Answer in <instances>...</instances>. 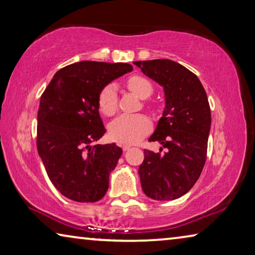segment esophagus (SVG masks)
<instances>
[{
	"instance_id": "esophagus-1",
	"label": "esophagus",
	"mask_w": 255,
	"mask_h": 255,
	"mask_svg": "<svg viewBox=\"0 0 255 255\" xmlns=\"http://www.w3.org/2000/svg\"><path fill=\"white\" fill-rule=\"evenodd\" d=\"M129 148H130V146H129V145H123V150H124V152H126V150H128Z\"/></svg>"
}]
</instances>
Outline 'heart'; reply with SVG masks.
<instances>
[{
    "label": "heart",
    "instance_id": "heart-1",
    "mask_svg": "<svg viewBox=\"0 0 255 255\" xmlns=\"http://www.w3.org/2000/svg\"><path fill=\"white\" fill-rule=\"evenodd\" d=\"M129 91L143 99L144 107L148 110L154 109V103L147 98L154 92L153 83L149 79L133 74L125 81ZM98 107L103 115L114 116L118 110V97L114 85H106L98 96ZM152 129V123L145 115H123L115 119L109 126V135L112 139L120 144H133L147 135Z\"/></svg>",
    "mask_w": 255,
    "mask_h": 255
}]
</instances>
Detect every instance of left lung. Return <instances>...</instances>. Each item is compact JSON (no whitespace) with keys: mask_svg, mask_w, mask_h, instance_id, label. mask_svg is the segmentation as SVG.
<instances>
[{"mask_svg":"<svg viewBox=\"0 0 255 255\" xmlns=\"http://www.w3.org/2000/svg\"><path fill=\"white\" fill-rule=\"evenodd\" d=\"M165 92V109L148 141H158V153L144 149L139 166L141 189L154 200H173L199 179L207 157L211 125L204 86L191 71L170 59L133 63Z\"/></svg>","mask_w":255,"mask_h":255,"instance_id":"left-lung-1","label":"left lung"}]
</instances>
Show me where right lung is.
Masks as SVG:
<instances>
[{"label":"right lung","mask_w":255,"mask_h":255,"mask_svg":"<svg viewBox=\"0 0 255 255\" xmlns=\"http://www.w3.org/2000/svg\"><path fill=\"white\" fill-rule=\"evenodd\" d=\"M130 71L126 63H74L56 73L41 94L37 149L51 183L68 199L96 202L106 195L123 150L115 143L93 145L106 132L98 96Z\"/></svg>","instance_id":"add662e5"}]
</instances>
